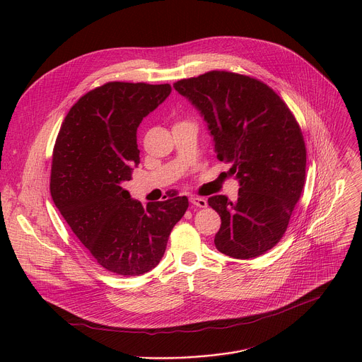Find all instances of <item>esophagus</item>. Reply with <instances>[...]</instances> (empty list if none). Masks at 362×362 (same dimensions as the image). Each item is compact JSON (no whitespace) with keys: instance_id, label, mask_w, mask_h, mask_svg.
I'll list each match as a JSON object with an SVG mask.
<instances>
[{"instance_id":"34e87169","label":"esophagus","mask_w":362,"mask_h":362,"mask_svg":"<svg viewBox=\"0 0 362 362\" xmlns=\"http://www.w3.org/2000/svg\"><path fill=\"white\" fill-rule=\"evenodd\" d=\"M190 203L193 206H196V208H206V206H208V200H206L204 197H197V196L190 197Z\"/></svg>"}]
</instances>
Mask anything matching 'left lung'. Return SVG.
I'll return each instance as SVG.
<instances>
[{"instance_id": "1", "label": "left lung", "mask_w": 362, "mask_h": 362, "mask_svg": "<svg viewBox=\"0 0 362 362\" xmlns=\"http://www.w3.org/2000/svg\"><path fill=\"white\" fill-rule=\"evenodd\" d=\"M200 110L215 140L218 159L232 163L238 199H208L222 221L219 252L253 259L285 235L305 183L306 148L286 103L264 81L212 70L173 84Z\"/></svg>"}]
</instances>
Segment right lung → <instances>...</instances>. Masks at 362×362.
<instances>
[{"label":"right lung","mask_w":362,"mask_h":362,"mask_svg":"<svg viewBox=\"0 0 362 362\" xmlns=\"http://www.w3.org/2000/svg\"><path fill=\"white\" fill-rule=\"evenodd\" d=\"M169 84L109 81L81 95L62 123L49 192L73 233L106 271L139 276L165 255L186 196L141 206L122 185L139 165L136 132L170 94Z\"/></svg>","instance_id":"add662e5"}]
</instances>
